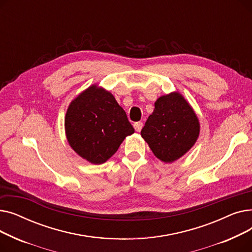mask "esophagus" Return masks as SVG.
<instances>
[{"label":"esophagus","mask_w":252,"mask_h":252,"mask_svg":"<svg viewBox=\"0 0 252 252\" xmlns=\"http://www.w3.org/2000/svg\"><path fill=\"white\" fill-rule=\"evenodd\" d=\"M134 127H135V129H136L137 131H140V130L142 129V127H143V123H141V122L135 123V124H134Z\"/></svg>","instance_id":"esophagus-1"}]
</instances>
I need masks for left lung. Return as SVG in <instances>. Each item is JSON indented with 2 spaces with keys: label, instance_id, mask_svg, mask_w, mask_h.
I'll use <instances>...</instances> for the list:
<instances>
[{
  "label": "left lung",
  "instance_id": "8db88e82",
  "mask_svg": "<svg viewBox=\"0 0 252 252\" xmlns=\"http://www.w3.org/2000/svg\"><path fill=\"white\" fill-rule=\"evenodd\" d=\"M141 136L154 155L173 162L186 153L199 135V122L191 106L179 93L158 98Z\"/></svg>",
  "mask_w": 252,
  "mask_h": 252
}]
</instances>
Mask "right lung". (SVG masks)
I'll use <instances>...</instances> for the list:
<instances>
[{"label":"right lung","mask_w":252,"mask_h":252,"mask_svg":"<svg viewBox=\"0 0 252 252\" xmlns=\"http://www.w3.org/2000/svg\"><path fill=\"white\" fill-rule=\"evenodd\" d=\"M66 136L72 149L88 161L101 164L135 131L126 111L109 92L92 86L67 109Z\"/></svg>","instance_id":"right-lung-1"}]
</instances>
